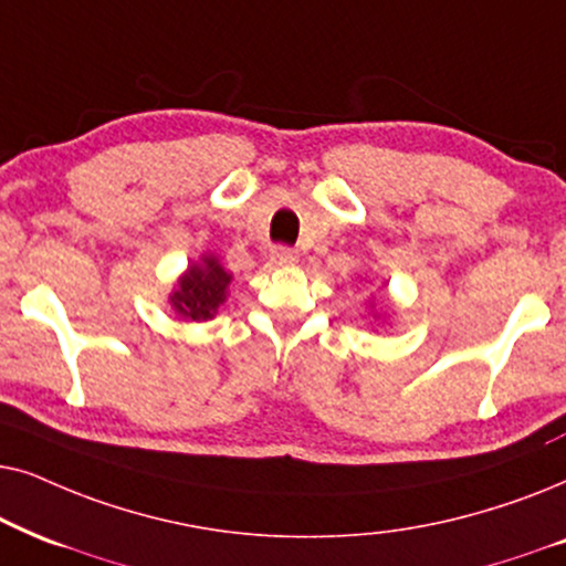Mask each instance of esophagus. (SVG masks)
<instances>
[{"label":"esophagus","instance_id":"esophagus-1","mask_svg":"<svg viewBox=\"0 0 566 566\" xmlns=\"http://www.w3.org/2000/svg\"><path fill=\"white\" fill-rule=\"evenodd\" d=\"M269 261L274 263V266H292V263L297 261V251H292L287 245H274L269 253Z\"/></svg>","mask_w":566,"mask_h":566}]
</instances>
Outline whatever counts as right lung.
Wrapping results in <instances>:
<instances>
[{"label": "right lung", "mask_w": 566, "mask_h": 566, "mask_svg": "<svg viewBox=\"0 0 566 566\" xmlns=\"http://www.w3.org/2000/svg\"><path fill=\"white\" fill-rule=\"evenodd\" d=\"M230 274L214 255H205L199 263H191L178 287L170 295V305L184 321H209L228 300Z\"/></svg>", "instance_id": "right-lung-1"}]
</instances>
